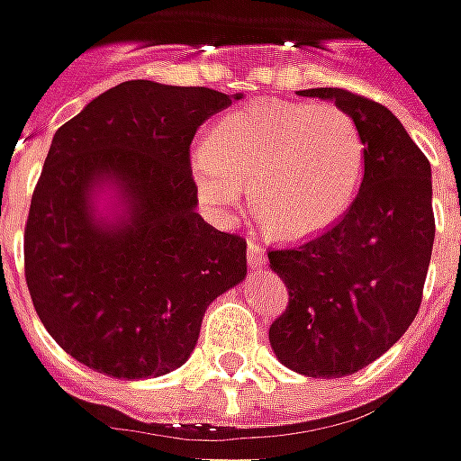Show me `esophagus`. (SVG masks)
Here are the masks:
<instances>
[{"label":"esophagus","mask_w":461,"mask_h":461,"mask_svg":"<svg viewBox=\"0 0 461 461\" xmlns=\"http://www.w3.org/2000/svg\"><path fill=\"white\" fill-rule=\"evenodd\" d=\"M248 263H250V268H263L266 266V250L258 242H248Z\"/></svg>","instance_id":"esophagus-1"}]
</instances>
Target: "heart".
Returning <instances> with one entry per match:
<instances>
[{
    "label": "heart",
    "mask_w": 461,
    "mask_h": 461,
    "mask_svg": "<svg viewBox=\"0 0 461 461\" xmlns=\"http://www.w3.org/2000/svg\"><path fill=\"white\" fill-rule=\"evenodd\" d=\"M364 136L330 103L258 100L230 113L193 157V180L216 211L245 188L260 224L281 240H310L348 211L364 175Z\"/></svg>",
    "instance_id": "obj_1"
}]
</instances>
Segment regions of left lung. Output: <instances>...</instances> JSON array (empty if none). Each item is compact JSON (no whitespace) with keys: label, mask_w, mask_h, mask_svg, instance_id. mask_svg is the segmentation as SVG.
<instances>
[{"label":"left lung","mask_w":461,"mask_h":461,"mask_svg":"<svg viewBox=\"0 0 461 461\" xmlns=\"http://www.w3.org/2000/svg\"><path fill=\"white\" fill-rule=\"evenodd\" d=\"M332 100L364 136V180L346 216L320 237L270 250L289 307L270 325L276 358L296 374L338 379L369 366L405 335L423 299L433 250L430 165L384 105L338 87Z\"/></svg>","instance_id":"8db88e82"}]
</instances>
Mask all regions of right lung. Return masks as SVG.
<instances>
[{"label": "right lung", "mask_w": 461, "mask_h": 461, "mask_svg": "<svg viewBox=\"0 0 461 461\" xmlns=\"http://www.w3.org/2000/svg\"><path fill=\"white\" fill-rule=\"evenodd\" d=\"M234 100L131 79L53 133L25 224V281L43 328L79 364L118 379L170 374L191 358L206 307L248 276V242L201 219L191 170L198 126Z\"/></svg>", "instance_id": "add662e5"}]
</instances>
